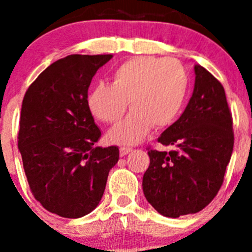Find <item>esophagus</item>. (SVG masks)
Segmentation results:
<instances>
[{"label": "esophagus", "mask_w": 252, "mask_h": 252, "mask_svg": "<svg viewBox=\"0 0 252 252\" xmlns=\"http://www.w3.org/2000/svg\"><path fill=\"white\" fill-rule=\"evenodd\" d=\"M131 151H132V149L121 146V148H120V155H121V157H125V155H127V154H130Z\"/></svg>", "instance_id": "esophagus-1"}]
</instances>
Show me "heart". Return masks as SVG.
I'll return each instance as SVG.
<instances>
[{"label":"heart","mask_w":252,"mask_h":252,"mask_svg":"<svg viewBox=\"0 0 252 252\" xmlns=\"http://www.w3.org/2000/svg\"><path fill=\"white\" fill-rule=\"evenodd\" d=\"M189 91V77L173 58L136 57L116 66L112 84H95L88 94V108L95 119L115 125L128 107L132 112L110 132V140L136 144L151 127L165 128L180 116Z\"/></svg>","instance_id":"heart-1"}]
</instances>
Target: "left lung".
Masks as SVG:
<instances>
[{
  "mask_svg": "<svg viewBox=\"0 0 252 252\" xmlns=\"http://www.w3.org/2000/svg\"><path fill=\"white\" fill-rule=\"evenodd\" d=\"M192 98L184 112L158 139L173 150L148 148L150 165L142 178L149 203L165 217L197 213L223 184L233 150L232 113L224 88L195 65Z\"/></svg>",
  "mask_w": 252,
  "mask_h": 252,
  "instance_id": "8db88e82",
  "label": "left lung"
}]
</instances>
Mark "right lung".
<instances>
[{
  "instance_id": "1",
  "label": "right lung",
  "mask_w": 252,
  "mask_h": 252,
  "mask_svg": "<svg viewBox=\"0 0 252 252\" xmlns=\"http://www.w3.org/2000/svg\"><path fill=\"white\" fill-rule=\"evenodd\" d=\"M111 54H73L35 79L22 99L17 146L30 190L51 213L79 218L98 206L117 146L94 148L101 131L88 108V88Z\"/></svg>"
}]
</instances>
